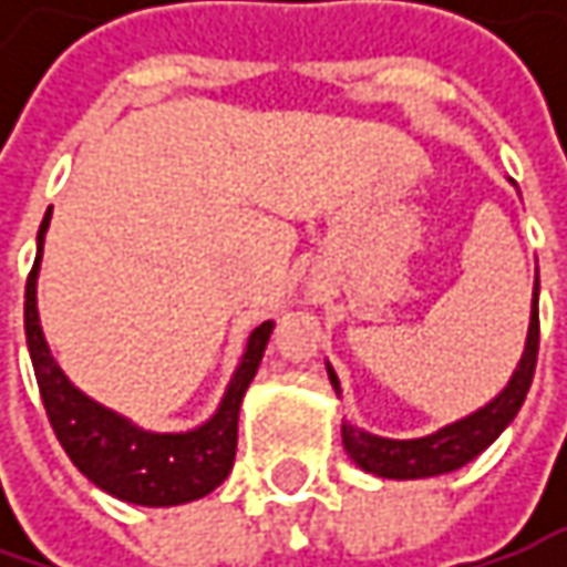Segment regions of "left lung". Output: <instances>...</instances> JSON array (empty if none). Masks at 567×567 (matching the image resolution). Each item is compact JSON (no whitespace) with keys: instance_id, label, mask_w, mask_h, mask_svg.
Returning a JSON list of instances; mask_svg holds the SVG:
<instances>
[{"instance_id":"8db88e82","label":"left lung","mask_w":567,"mask_h":567,"mask_svg":"<svg viewBox=\"0 0 567 567\" xmlns=\"http://www.w3.org/2000/svg\"><path fill=\"white\" fill-rule=\"evenodd\" d=\"M536 350H539V271H536L534 302H530L527 343L508 384L476 413H470L457 423L442 425L439 432L423 435V439H381L360 425L343 423L340 435H343V447L350 461L381 480H425V476H442L451 470H461L476 454H483L517 416L534 381ZM328 379L340 398L338 372L331 365H328Z\"/></svg>"}]
</instances>
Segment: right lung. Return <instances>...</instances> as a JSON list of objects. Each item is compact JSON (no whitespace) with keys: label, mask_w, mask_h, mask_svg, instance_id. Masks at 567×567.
Instances as JSON below:
<instances>
[{"label":"right lung","mask_w":567,"mask_h":567,"mask_svg":"<svg viewBox=\"0 0 567 567\" xmlns=\"http://www.w3.org/2000/svg\"><path fill=\"white\" fill-rule=\"evenodd\" d=\"M50 217H53V207L47 210L37 233V258H33L31 277L24 287V334H28L40 398H43L59 445L65 447L72 464L97 489L110 492L122 502L144 505V508H169V505H186L195 498H205L233 470L239 406L258 372V362L265 357L274 321H261L249 334L246 353L236 365L210 420L186 432L142 429L75 388L50 353V343L40 328V312H37V274H40Z\"/></svg>","instance_id":"add662e5"}]
</instances>
